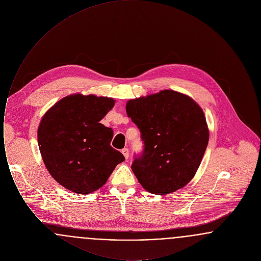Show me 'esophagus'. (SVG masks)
Returning <instances> with one entry per match:
<instances>
[{
  "mask_svg": "<svg viewBox=\"0 0 261 261\" xmlns=\"http://www.w3.org/2000/svg\"><path fill=\"white\" fill-rule=\"evenodd\" d=\"M121 152L123 153L125 159L128 160V158H129V149H127V148H124V149L121 150Z\"/></svg>",
  "mask_w": 261,
  "mask_h": 261,
  "instance_id": "34e87169",
  "label": "esophagus"
}]
</instances>
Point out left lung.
<instances>
[{"mask_svg": "<svg viewBox=\"0 0 261 261\" xmlns=\"http://www.w3.org/2000/svg\"><path fill=\"white\" fill-rule=\"evenodd\" d=\"M128 117L137 125L144 144L131 168L148 192L173 193L195 176L208 144L203 112L195 100L164 90L130 99Z\"/></svg>", "mask_w": 261, "mask_h": 261, "instance_id": "left-lung-1", "label": "left lung"}]
</instances>
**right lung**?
<instances>
[{"mask_svg":"<svg viewBox=\"0 0 261 261\" xmlns=\"http://www.w3.org/2000/svg\"><path fill=\"white\" fill-rule=\"evenodd\" d=\"M114 100L71 95L51 107L38 128V144L51 177L85 195L102 186L123 154L111 146L113 131L99 123Z\"/></svg>","mask_w":261,"mask_h":261,"instance_id":"right-lung-1","label":"right lung"}]
</instances>
